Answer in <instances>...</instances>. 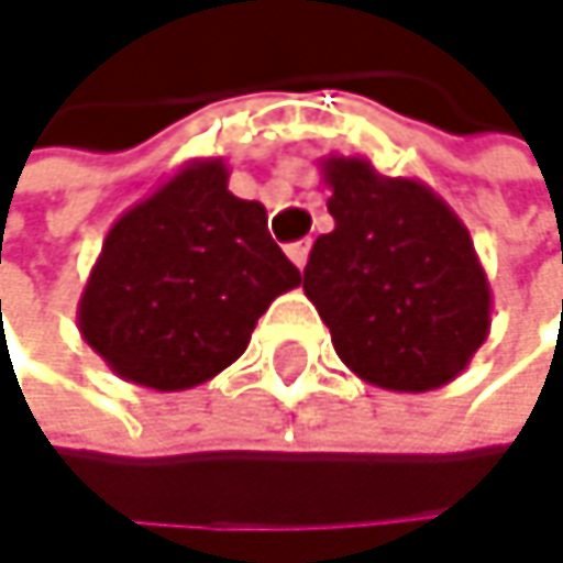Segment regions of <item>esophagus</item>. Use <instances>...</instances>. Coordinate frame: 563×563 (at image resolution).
Listing matches in <instances>:
<instances>
[{"label": "esophagus", "mask_w": 563, "mask_h": 563, "mask_svg": "<svg viewBox=\"0 0 563 563\" xmlns=\"http://www.w3.org/2000/svg\"><path fill=\"white\" fill-rule=\"evenodd\" d=\"M287 256L294 260V266H297V269H303V266H307V256H310V243H307V240L290 243V246H287Z\"/></svg>", "instance_id": "esophagus-1"}]
</instances>
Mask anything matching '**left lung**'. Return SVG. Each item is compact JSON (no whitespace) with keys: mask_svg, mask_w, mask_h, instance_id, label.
I'll return each instance as SVG.
<instances>
[{"mask_svg":"<svg viewBox=\"0 0 563 563\" xmlns=\"http://www.w3.org/2000/svg\"><path fill=\"white\" fill-rule=\"evenodd\" d=\"M333 233L303 269V294L343 364L374 387L427 394L461 377L490 333L494 294L471 230L427 183L384 176L364 156H323Z\"/></svg>","mask_w":563,"mask_h":563,"instance_id":"obj_1","label":"left lung"}]
</instances>
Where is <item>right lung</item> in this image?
<instances>
[{
  "mask_svg": "<svg viewBox=\"0 0 563 563\" xmlns=\"http://www.w3.org/2000/svg\"><path fill=\"white\" fill-rule=\"evenodd\" d=\"M294 287L300 269L269 240L266 207L230 192L223 156H199L109 227L76 323L119 380L179 394L240 360Z\"/></svg>",
  "mask_w": 563,
  "mask_h": 563,
  "instance_id": "obj_1",
  "label": "right lung"
}]
</instances>
